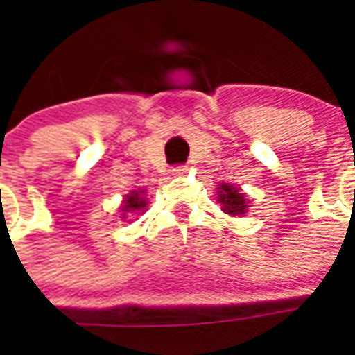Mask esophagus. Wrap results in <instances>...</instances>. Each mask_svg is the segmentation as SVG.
Masks as SVG:
<instances>
[{"mask_svg": "<svg viewBox=\"0 0 355 355\" xmlns=\"http://www.w3.org/2000/svg\"><path fill=\"white\" fill-rule=\"evenodd\" d=\"M186 171H188L186 165H175V167L171 169V173H173V175H184Z\"/></svg>", "mask_w": 355, "mask_h": 355, "instance_id": "esophagus-1", "label": "esophagus"}]
</instances>
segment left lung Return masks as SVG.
I'll return each mask as SVG.
<instances>
[{
    "label": "left lung",
    "mask_w": 355,
    "mask_h": 355,
    "mask_svg": "<svg viewBox=\"0 0 355 355\" xmlns=\"http://www.w3.org/2000/svg\"><path fill=\"white\" fill-rule=\"evenodd\" d=\"M218 203H223V211L228 215H243L247 211L245 196L234 186L223 184L218 190Z\"/></svg>",
    "instance_id": "8db88e82"
}]
</instances>
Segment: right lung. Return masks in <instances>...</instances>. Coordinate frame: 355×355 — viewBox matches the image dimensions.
<instances>
[{"mask_svg": "<svg viewBox=\"0 0 355 355\" xmlns=\"http://www.w3.org/2000/svg\"><path fill=\"white\" fill-rule=\"evenodd\" d=\"M144 192H131L129 196H125L123 201V215L125 213H135V211H140V209L146 207V200L142 198Z\"/></svg>", "mask_w": 355, "mask_h": 355, "instance_id": "add662e5", "label": "right lung"}]
</instances>
